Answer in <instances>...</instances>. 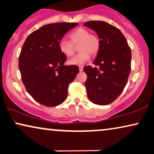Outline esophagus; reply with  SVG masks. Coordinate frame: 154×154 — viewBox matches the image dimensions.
<instances>
[{
    "label": "esophagus",
    "instance_id": "obj_1",
    "mask_svg": "<svg viewBox=\"0 0 154 154\" xmlns=\"http://www.w3.org/2000/svg\"><path fill=\"white\" fill-rule=\"evenodd\" d=\"M83 70V66H79V71H82Z\"/></svg>",
    "mask_w": 154,
    "mask_h": 154
}]
</instances>
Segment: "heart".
Segmentation results:
<instances>
[{"instance_id": "b5f03b06", "label": "heart", "mask_w": 154, "mask_h": 154, "mask_svg": "<svg viewBox=\"0 0 154 154\" xmlns=\"http://www.w3.org/2000/svg\"><path fill=\"white\" fill-rule=\"evenodd\" d=\"M71 42L62 39L59 42V50L66 57H71L74 53L73 45H79L80 53L69 60L71 65L81 66L91 59V54H96L100 48V41L97 35L90 34L88 29L79 27L69 34Z\"/></svg>"}]
</instances>
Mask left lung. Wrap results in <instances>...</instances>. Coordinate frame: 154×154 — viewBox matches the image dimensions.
<instances>
[{
	"label": "left lung",
	"mask_w": 154,
	"mask_h": 154,
	"mask_svg": "<svg viewBox=\"0 0 154 154\" xmlns=\"http://www.w3.org/2000/svg\"><path fill=\"white\" fill-rule=\"evenodd\" d=\"M94 30L100 41V48L93 63L99 68L86 66L85 85L92 103L106 105L121 94L131 70V53L121 31L104 21H88L83 24Z\"/></svg>",
	"instance_id": "8db88e82"
}]
</instances>
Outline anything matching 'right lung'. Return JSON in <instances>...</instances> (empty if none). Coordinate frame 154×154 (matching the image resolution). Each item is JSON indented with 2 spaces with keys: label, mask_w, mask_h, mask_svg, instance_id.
<instances>
[{
  "label": "right lung",
  "mask_w": 154,
  "mask_h": 154,
  "mask_svg": "<svg viewBox=\"0 0 154 154\" xmlns=\"http://www.w3.org/2000/svg\"><path fill=\"white\" fill-rule=\"evenodd\" d=\"M76 23L44 25L27 37L19 57L22 81L27 93L42 105L54 107L64 102L68 87L79 72L77 66H65L66 57L59 43Z\"/></svg>",
  "instance_id": "1"
}]
</instances>
